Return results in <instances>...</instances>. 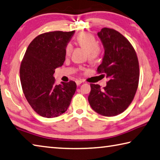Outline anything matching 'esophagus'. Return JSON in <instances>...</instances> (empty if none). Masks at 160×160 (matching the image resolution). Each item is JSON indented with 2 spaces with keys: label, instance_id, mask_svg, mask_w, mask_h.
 <instances>
[{
  "label": "esophagus",
  "instance_id": "obj_1",
  "mask_svg": "<svg viewBox=\"0 0 160 160\" xmlns=\"http://www.w3.org/2000/svg\"><path fill=\"white\" fill-rule=\"evenodd\" d=\"M75 82H76V85H80V84L82 82V80H77L76 81H75Z\"/></svg>",
  "mask_w": 160,
  "mask_h": 160
}]
</instances>
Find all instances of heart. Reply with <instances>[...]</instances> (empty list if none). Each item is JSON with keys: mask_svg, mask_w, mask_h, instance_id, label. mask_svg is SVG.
<instances>
[{"mask_svg": "<svg viewBox=\"0 0 160 160\" xmlns=\"http://www.w3.org/2000/svg\"><path fill=\"white\" fill-rule=\"evenodd\" d=\"M76 40L78 45L88 52L89 59L91 62H94L100 54L98 42L95 38L88 33H81L77 36ZM71 50L72 46L71 44L66 46L65 53L67 56L71 54Z\"/></svg>", "mask_w": 160, "mask_h": 160, "instance_id": "obj_1", "label": "heart"}]
</instances>
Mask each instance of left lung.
Returning <instances> with one entry per match:
<instances>
[{"label":"left lung","instance_id":"obj_1","mask_svg":"<svg viewBox=\"0 0 160 160\" xmlns=\"http://www.w3.org/2000/svg\"><path fill=\"white\" fill-rule=\"evenodd\" d=\"M97 35L104 48L97 71L108 81L103 89L90 84L88 101L95 112L111 117L124 112L134 98L139 80L138 61L129 40L118 31L103 28Z\"/></svg>","mask_w":160,"mask_h":160}]
</instances>
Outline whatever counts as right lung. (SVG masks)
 <instances>
[{
  "label": "right lung",
  "instance_id": "1",
  "mask_svg": "<svg viewBox=\"0 0 160 160\" xmlns=\"http://www.w3.org/2000/svg\"><path fill=\"white\" fill-rule=\"evenodd\" d=\"M70 32L52 31L32 40L20 66L23 92L35 111L44 118L62 115L70 106L76 90L74 81L55 85L54 70L63 64L65 48L73 36Z\"/></svg>",
  "mask_w": 160,
  "mask_h": 160
}]
</instances>
